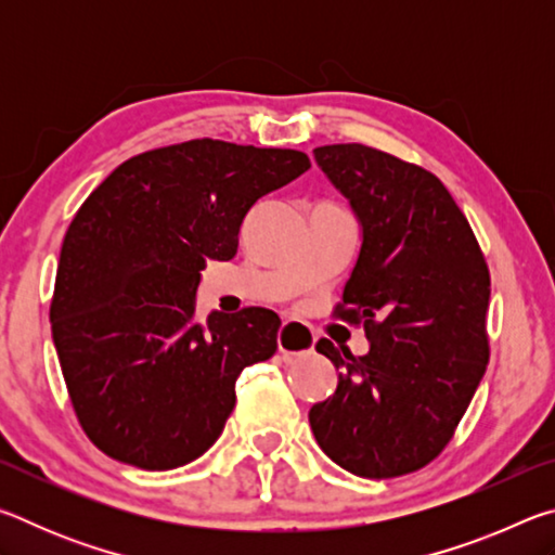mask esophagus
I'll return each mask as SVG.
<instances>
[{"label": "esophagus", "mask_w": 555, "mask_h": 555, "mask_svg": "<svg viewBox=\"0 0 555 555\" xmlns=\"http://www.w3.org/2000/svg\"><path fill=\"white\" fill-rule=\"evenodd\" d=\"M276 345H279V352L284 357L308 354V352H313L315 333L311 331V327L298 323V321H284V325L279 327Z\"/></svg>", "instance_id": "obj_1"}]
</instances>
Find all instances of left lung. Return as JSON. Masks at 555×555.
<instances>
[{
    "instance_id": "8db88e82",
    "label": "left lung",
    "mask_w": 555,
    "mask_h": 555,
    "mask_svg": "<svg viewBox=\"0 0 555 555\" xmlns=\"http://www.w3.org/2000/svg\"><path fill=\"white\" fill-rule=\"evenodd\" d=\"M313 154L362 222L360 257L333 315L364 327L370 352L318 340L340 382L308 421L347 473L389 480L434 463L475 397L490 362V269L428 168L364 144Z\"/></svg>"
}]
</instances>
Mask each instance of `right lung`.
Returning <instances> with one entry per match:
<instances>
[{
	"label": "right lung",
	"instance_id": "1",
	"mask_svg": "<svg viewBox=\"0 0 555 555\" xmlns=\"http://www.w3.org/2000/svg\"><path fill=\"white\" fill-rule=\"evenodd\" d=\"M311 168L296 149L191 139L117 166L63 237L51 331L80 428L102 453L173 469L220 438L244 367L276 352L279 315L195 313L210 259L244 215Z\"/></svg>",
	"mask_w": 555,
	"mask_h": 555
}]
</instances>
